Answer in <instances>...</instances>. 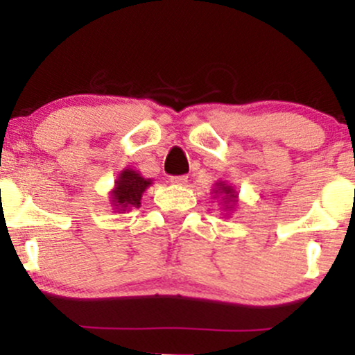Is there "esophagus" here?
Masks as SVG:
<instances>
[{
	"instance_id": "1",
	"label": "esophagus",
	"mask_w": 355,
	"mask_h": 355,
	"mask_svg": "<svg viewBox=\"0 0 355 355\" xmlns=\"http://www.w3.org/2000/svg\"><path fill=\"white\" fill-rule=\"evenodd\" d=\"M187 182H189L187 175H173V177H170V183H173V185H185Z\"/></svg>"
}]
</instances>
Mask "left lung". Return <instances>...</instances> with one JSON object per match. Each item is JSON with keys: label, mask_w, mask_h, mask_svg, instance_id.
<instances>
[{"label": "left lung", "mask_w": 355, "mask_h": 355, "mask_svg": "<svg viewBox=\"0 0 355 355\" xmlns=\"http://www.w3.org/2000/svg\"><path fill=\"white\" fill-rule=\"evenodd\" d=\"M218 190H220V193H223V195H225V197H229V198H235L234 190H232L230 187H225V185H223V183H220V185H218ZM218 190H215V191H218Z\"/></svg>", "instance_id": "1"}]
</instances>
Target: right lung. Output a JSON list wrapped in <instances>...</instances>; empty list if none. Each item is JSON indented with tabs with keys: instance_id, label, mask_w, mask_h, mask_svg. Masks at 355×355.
Segmentation results:
<instances>
[{
	"instance_id": "add662e5",
	"label": "right lung",
	"mask_w": 355,
	"mask_h": 355,
	"mask_svg": "<svg viewBox=\"0 0 355 355\" xmlns=\"http://www.w3.org/2000/svg\"><path fill=\"white\" fill-rule=\"evenodd\" d=\"M115 190H113V205L120 210L132 209V207H140L141 193L148 185H152L150 178H144L140 173L133 170H125L120 173L118 180L115 182Z\"/></svg>"
}]
</instances>
